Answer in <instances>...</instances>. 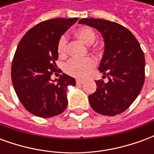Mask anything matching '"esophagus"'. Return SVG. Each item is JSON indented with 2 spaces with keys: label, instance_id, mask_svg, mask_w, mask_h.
Returning <instances> with one entry per match:
<instances>
[{
  "label": "esophagus",
  "instance_id": "34e87169",
  "mask_svg": "<svg viewBox=\"0 0 154 154\" xmlns=\"http://www.w3.org/2000/svg\"><path fill=\"white\" fill-rule=\"evenodd\" d=\"M84 82L83 80H81V79H77L76 80V83H77V85H81V84H82Z\"/></svg>",
  "mask_w": 154,
  "mask_h": 154
}]
</instances>
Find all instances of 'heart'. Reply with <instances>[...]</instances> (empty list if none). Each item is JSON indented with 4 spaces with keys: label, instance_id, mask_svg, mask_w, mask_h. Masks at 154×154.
Wrapping results in <instances>:
<instances>
[{
    "label": "heart",
    "instance_id": "heart-1",
    "mask_svg": "<svg viewBox=\"0 0 154 154\" xmlns=\"http://www.w3.org/2000/svg\"><path fill=\"white\" fill-rule=\"evenodd\" d=\"M74 35L79 40L87 45L92 44L96 40L97 35L93 29L90 27L83 26L80 27L74 32ZM57 51L58 56L61 58H64L67 54V39L65 35L61 36L57 42ZM96 66V61L91 57H87L82 60L78 59H72L66 65L65 70L67 73L72 77L78 78H85L90 74Z\"/></svg>",
    "mask_w": 154,
    "mask_h": 154
}]
</instances>
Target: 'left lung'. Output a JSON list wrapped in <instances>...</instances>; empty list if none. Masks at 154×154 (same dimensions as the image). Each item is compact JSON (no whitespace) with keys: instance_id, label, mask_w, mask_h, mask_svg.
Returning a JSON list of instances; mask_svg holds the SVG:
<instances>
[{"instance_id":"8db88e82","label":"left lung","mask_w":154,"mask_h":154,"mask_svg":"<svg viewBox=\"0 0 154 154\" xmlns=\"http://www.w3.org/2000/svg\"><path fill=\"white\" fill-rule=\"evenodd\" d=\"M78 23L97 29L105 42L99 71L109 81H96L97 91L88 97L91 106L103 116L122 113L139 96L144 82L145 58L139 42L128 29L116 22L86 18Z\"/></svg>"}]
</instances>
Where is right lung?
I'll return each mask as SVG.
<instances>
[{
  "label": "right lung",
  "mask_w": 154,
  "mask_h": 154,
  "mask_svg": "<svg viewBox=\"0 0 154 154\" xmlns=\"http://www.w3.org/2000/svg\"><path fill=\"white\" fill-rule=\"evenodd\" d=\"M77 18L45 20L30 29L19 43L11 66V81L16 95L29 112L42 118L63 113L67 106V89L75 86L73 77L63 73L58 79L57 42Z\"/></svg>",
  "instance_id": "right-lung-1"
}]
</instances>
